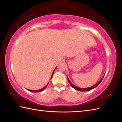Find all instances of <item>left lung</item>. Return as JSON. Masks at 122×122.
I'll return each mask as SVG.
<instances>
[{
    "instance_id": "left-lung-1",
    "label": "left lung",
    "mask_w": 122,
    "mask_h": 122,
    "mask_svg": "<svg viewBox=\"0 0 122 122\" xmlns=\"http://www.w3.org/2000/svg\"><path fill=\"white\" fill-rule=\"evenodd\" d=\"M104 75H105V74H104V75H103V77H102V78L100 79V80L99 81L97 84H96L95 85H94V86H91V87H87V88H80V87H77V86H75V85L73 84L71 82H70V80L69 79L68 77H67V78H68V81H69V83L70 84V85H71V86H72L73 88H74L75 90H77V91H81V92H86V91H90V90H93V88H95L96 87H97V86H98V85H99L100 83V82L102 81V79H103V77H104Z\"/></svg>"
}]
</instances>
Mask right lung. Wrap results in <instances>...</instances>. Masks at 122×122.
Here are the masks:
<instances>
[{
  "mask_svg": "<svg viewBox=\"0 0 122 122\" xmlns=\"http://www.w3.org/2000/svg\"><path fill=\"white\" fill-rule=\"evenodd\" d=\"M55 69H56V68H55ZM55 69L54 70V71H53V73H52V76H51V78H50V79H51V78H52V76H53V74H54V71H55ZM48 83L45 87L42 88H41V89L39 90H35H35H28V89H27V90H28L29 91H30V92H34V93H37V92H42V91H44V90H45V88L47 87V86H48Z\"/></svg>",
  "mask_w": 122,
  "mask_h": 122,
  "instance_id": "add662e5",
  "label": "right lung"
}]
</instances>
